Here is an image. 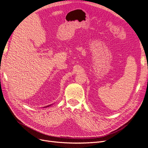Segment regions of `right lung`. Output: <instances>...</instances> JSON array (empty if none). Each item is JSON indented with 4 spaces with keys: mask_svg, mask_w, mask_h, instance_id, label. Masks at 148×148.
I'll list each match as a JSON object with an SVG mask.
<instances>
[{
    "mask_svg": "<svg viewBox=\"0 0 148 148\" xmlns=\"http://www.w3.org/2000/svg\"><path fill=\"white\" fill-rule=\"evenodd\" d=\"M50 106H46V107H49Z\"/></svg>",
    "mask_w": 148,
    "mask_h": 148,
    "instance_id": "add662e5",
    "label": "right lung"
}]
</instances>
